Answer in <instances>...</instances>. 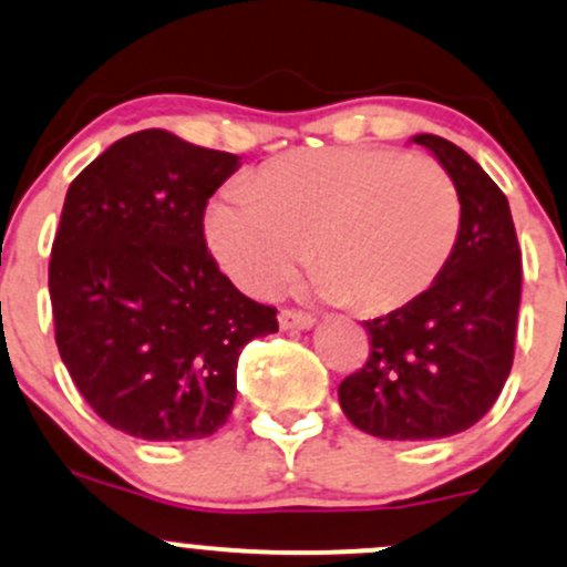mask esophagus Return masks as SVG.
Wrapping results in <instances>:
<instances>
[{
	"label": "esophagus",
	"mask_w": 567,
	"mask_h": 567,
	"mask_svg": "<svg viewBox=\"0 0 567 567\" xmlns=\"http://www.w3.org/2000/svg\"><path fill=\"white\" fill-rule=\"evenodd\" d=\"M279 324H282V330H309L315 324V317L306 315V311L282 309L279 311Z\"/></svg>",
	"instance_id": "1"
}]
</instances>
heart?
<instances>
[{
  "instance_id": "b5f03b06",
  "label": "heart",
  "mask_w": 567,
  "mask_h": 567,
  "mask_svg": "<svg viewBox=\"0 0 567 567\" xmlns=\"http://www.w3.org/2000/svg\"><path fill=\"white\" fill-rule=\"evenodd\" d=\"M461 231L458 188L429 157L379 146L277 157L207 207L213 256L264 296L306 256L315 288L365 315L402 309L437 282Z\"/></svg>"
}]
</instances>
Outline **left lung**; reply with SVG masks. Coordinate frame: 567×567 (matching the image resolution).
Instances as JSON below:
<instances>
[{
  "label": "left lung",
  "mask_w": 567,
  "mask_h": 567,
  "mask_svg": "<svg viewBox=\"0 0 567 567\" xmlns=\"http://www.w3.org/2000/svg\"><path fill=\"white\" fill-rule=\"evenodd\" d=\"M458 188L461 231L437 282L365 322L368 362L338 386L347 419L381 440L464 432L498 400L517 338L523 261L509 202L464 148L421 133Z\"/></svg>",
  "instance_id": "obj_1"
}]
</instances>
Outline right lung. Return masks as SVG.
I'll return each mask as SVG.
<instances>
[{"instance_id":"1","label":"right lung","mask_w":567,"mask_h":567,"mask_svg":"<svg viewBox=\"0 0 567 567\" xmlns=\"http://www.w3.org/2000/svg\"><path fill=\"white\" fill-rule=\"evenodd\" d=\"M239 157L141 130L71 181L50 258L55 343L87 405L138 440L210 437L247 341L277 333L218 269L205 207Z\"/></svg>"}]
</instances>
